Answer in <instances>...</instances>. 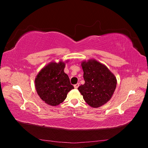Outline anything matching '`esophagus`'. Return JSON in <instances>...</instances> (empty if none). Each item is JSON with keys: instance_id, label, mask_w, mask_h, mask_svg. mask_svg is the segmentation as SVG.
Listing matches in <instances>:
<instances>
[{"instance_id": "esophagus-1", "label": "esophagus", "mask_w": 148, "mask_h": 148, "mask_svg": "<svg viewBox=\"0 0 148 148\" xmlns=\"http://www.w3.org/2000/svg\"><path fill=\"white\" fill-rule=\"evenodd\" d=\"M79 86V84H75V85H74V88H75V89H77V88H78Z\"/></svg>"}]
</instances>
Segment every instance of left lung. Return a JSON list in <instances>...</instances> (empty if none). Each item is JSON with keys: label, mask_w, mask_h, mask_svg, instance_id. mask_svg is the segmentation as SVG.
Here are the masks:
<instances>
[{"label": "left lung", "mask_w": 148, "mask_h": 148, "mask_svg": "<svg viewBox=\"0 0 148 148\" xmlns=\"http://www.w3.org/2000/svg\"><path fill=\"white\" fill-rule=\"evenodd\" d=\"M81 66L85 84L77 89L90 106L101 107L112 97L116 88V77L106 65L95 59L83 61Z\"/></svg>", "instance_id": "left-lung-1"}]
</instances>
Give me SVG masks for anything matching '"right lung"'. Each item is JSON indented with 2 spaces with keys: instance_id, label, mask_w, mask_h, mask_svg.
<instances>
[{
  "instance_id": "right-lung-1",
  "label": "right lung",
  "mask_w": 148,
  "mask_h": 148,
  "mask_svg": "<svg viewBox=\"0 0 148 148\" xmlns=\"http://www.w3.org/2000/svg\"><path fill=\"white\" fill-rule=\"evenodd\" d=\"M65 62L51 61L44 66L35 77V88L42 101L52 106L63 102L67 94L74 87L71 84L69 77L64 69Z\"/></svg>"
}]
</instances>
